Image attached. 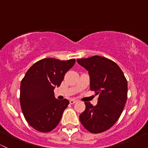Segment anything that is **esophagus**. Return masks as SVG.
I'll return each instance as SVG.
<instances>
[{
    "mask_svg": "<svg viewBox=\"0 0 148 148\" xmlns=\"http://www.w3.org/2000/svg\"><path fill=\"white\" fill-rule=\"evenodd\" d=\"M69 103H70V104H74L77 103V100H74V99H71V100H69Z\"/></svg>",
    "mask_w": 148,
    "mask_h": 148,
    "instance_id": "1",
    "label": "esophagus"
}]
</instances>
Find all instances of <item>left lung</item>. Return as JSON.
Segmentation results:
<instances>
[{"mask_svg":"<svg viewBox=\"0 0 148 148\" xmlns=\"http://www.w3.org/2000/svg\"><path fill=\"white\" fill-rule=\"evenodd\" d=\"M77 61L88 71L90 90L99 95L95 106L86 102V110L79 119L90 133L104 132L117 121L124 110L127 81L119 66L106 58L95 56Z\"/></svg>","mask_w":148,"mask_h":148,"instance_id":"1","label":"left lung"}]
</instances>
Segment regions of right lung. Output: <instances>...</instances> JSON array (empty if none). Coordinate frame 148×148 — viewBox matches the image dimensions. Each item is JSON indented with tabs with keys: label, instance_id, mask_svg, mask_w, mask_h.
I'll use <instances>...</instances> for the list:
<instances>
[{
	"label": "right lung",
	"instance_id": "1",
	"mask_svg": "<svg viewBox=\"0 0 148 148\" xmlns=\"http://www.w3.org/2000/svg\"><path fill=\"white\" fill-rule=\"evenodd\" d=\"M75 60L44 58L34 63L20 85V105L25 119L40 132H49L58 126L69 100L56 98L54 89L60 86L65 73Z\"/></svg>",
	"mask_w": 148,
	"mask_h": 148
}]
</instances>
